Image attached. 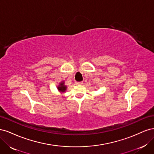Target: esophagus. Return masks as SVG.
Masks as SVG:
<instances>
[{
  "label": "esophagus",
  "mask_w": 154,
  "mask_h": 154,
  "mask_svg": "<svg viewBox=\"0 0 154 154\" xmlns=\"http://www.w3.org/2000/svg\"><path fill=\"white\" fill-rule=\"evenodd\" d=\"M76 84H77V85H82L83 84V82H76Z\"/></svg>",
  "instance_id": "esophagus-1"
}]
</instances>
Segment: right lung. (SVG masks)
<instances>
[{
    "mask_svg": "<svg viewBox=\"0 0 154 154\" xmlns=\"http://www.w3.org/2000/svg\"><path fill=\"white\" fill-rule=\"evenodd\" d=\"M67 87L64 85V82H62L61 83H60V85L58 87V90L60 92H64L66 91Z\"/></svg>",
    "mask_w": 154,
    "mask_h": 154,
    "instance_id": "1",
    "label": "right lung"
}]
</instances>
